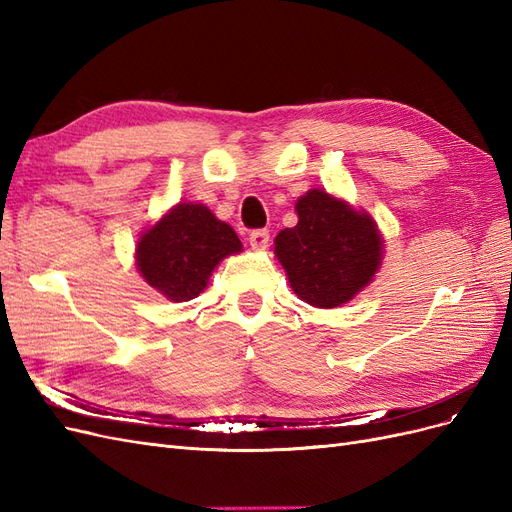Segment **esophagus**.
Returning a JSON list of instances; mask_svg holds the SVG:
<instances>
[{"label":"esophagus","instance_id":"34e87169","mask_svg":"<svg viewBox=\"0 0 512 512\" xmlns=\"http://www.w3.org/2000/svg\"><path fill=\"white\" fill-rule=\"evenodd\" d=\"M269 243V230L260 228V230H254L250 235V245L254 247V250H262Z\"/></svg>","mask_w":512,"mask_h":512}]
</instances>
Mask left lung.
Instances as JSON below:
<instances>
[{"label": "left lung", "instance_id": "1", "mask_svg": "<svg viewBox=\"0 0 512 512\" xmlns=\"http://www.w3.org/2000/svg\"><path fill=\"white\" fill-rule=\"evenodd\" d=\"M294 211L297 226L284 228L273 241L292 292L320 309L352 301L382 265L384 239L376 220L320 188L305 192Z\"/></svg>", "mask_w": 512, "mask_h": 512}]
</instances>
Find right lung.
Segmentation results:
<instances>
[{"label": "right lung", "mask_w": 512, "mask_h": 512, "mask_svg": "<svg viewBox=\"0 0 512 512\" xmlns=\"http://www.w3.org/2000/svg\"><path fill=\"white\" fill-rule=\"evenodd\" d=\"M243 245L226 222L203 203H177L145 228L136 241L134 260L143 280L173 303L198 297L226 256Z\"/></svg>", "instance_id": "1"}]
</instances>
